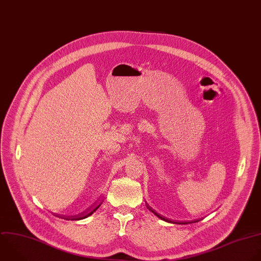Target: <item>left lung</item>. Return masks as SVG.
Returning a JSON list of instances; mask_svg holds the SVG:
<instances>
[{
    "label": "left lung",
    "mask_w": 261,
    "mask_h": 261,
    "mask_svg": "<svg viewBox=\"0 0 261 261\" xmlns=\"http://www.w3.org/2000/svg\"><path fill=\"white\" fill-rule=\"evenodd\" d=\"M147 208H148V209H149V210H150V211H151V212H152L154 215H156L159 218H161L162 220H165V221H167V222H173V223H182V224H186V223H190V222H174V221H171L170 219H168V218H166V217H164V216H162V215L158 214L156 212H154V211H153V210H152L150 207H148V206H147ZM191 223H192V222H191Z\"/></svg>",
    "instance_id": "left-lung-1"
}]
</instances>
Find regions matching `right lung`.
<instances>
[{
	"instance_id": "right-lung-1",
	"label": "right lung",
	"mask_w": 261,
	"mask_h": 261,
	"mask_svg": "<svg viewBox=\"0 0 261 261\" xmlns=\"http://www.w3.org/2000/svg\"><path fill=\"white\" fill-rule=\"evenodd\" d=\"M99 206L100 205H98L97 207H95L93 210H89V211H86V212H83V213H81V214H79V215H75V216H63V215H57V216H60V217H62L63 219H71V220H80V219H84V218H86V217H88V216H90L91 214H93L98 208H99ZM89 212L90 213L88 214V212Z\"/></svg>"
}]
</instances>
